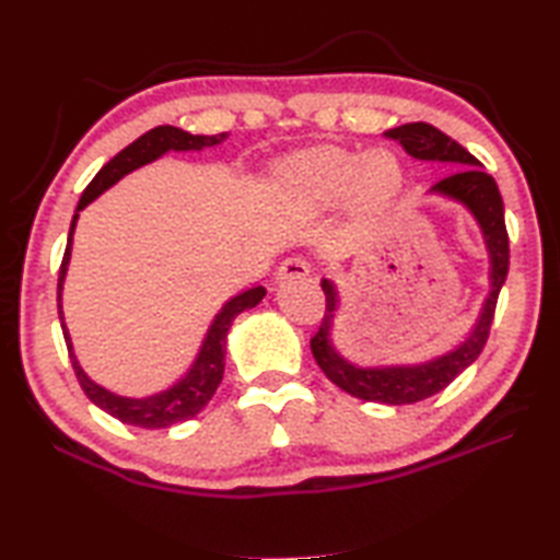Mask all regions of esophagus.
Segmentation results:
<instances>
[{"label":"esophagus","instance_id":"obj_1","mask_svg":"<svg viewBox=\"0 0 560 560\" xmlns=\"http://www.w3.org/2000/svg\"><path fill=\"white\" fill-rule=\"evenodd\" d=\"M311 273V264L303 257H289L281 261V267L277 271V281H291V279H306Z\"/></svg>","mask_w":560,"mask_h":560}]
</instances>
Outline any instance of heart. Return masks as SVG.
<instances>
[{"mask_svg": "<svg viewBox=\"0 0 560 560\" xmlns=\"http://www.w3.org/2000/svg\"><path fill=\"white\" fill-rule=\"evenodd\" d=\"M283 186L311 208H330L348 198L352 210L374 212L399 196L404 166L386 149L362 156L340 147H313L283 166Z\"/></svg>", "mask_w": 560, "mask_h": 560, "instance_id": "obj_1", "label": "heart"}]
</instances>
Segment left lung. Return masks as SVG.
Here are the masks:
<instances>
[{
  "label": "left lung",
  "mask_w": 560,
  "mask_h": 560,
  "mask_svg": "<svg viewBox=\"0 0 560 560\" xmlns=\"http://www.w3.org/2000/svg\"><path fill=\"white\" fill-rule=\"evenodd\" d=\"M386 137L399 141L406 154L413 159L455 168L451 176L435 183L429 196L457 202V206L470 212L482 232L487 259H490V273H487L490 291H487L472 328L467 330L455 348L433 354L431 360L411 364H358L345 358L332 340L335 318L340 313V291L335 287V281H320L325 291V315L318 332L311 340V352L318 368L335 386H340L342 392L358 396L362 401L401 406L429 399V396L443 392L457 374L480 358L487 335H490L497 296L504 287L506 271H510V237H506L504 228V202L500 188L470 151L463 149L448 135H443L441 129L429 125V121H411V125L394 127L386 131Z\"/></svg>",
  "instance_id": "left-lung-1"
}]
</instances>
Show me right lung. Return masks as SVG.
Instances as JSON below:
<instances>
[{
  "mask_svg": "<svg viewBox=\"0 0 560 560\" xmlns=\"http://www.w3.org/2000/svg\"><path fill=\"white\" fill-rule=\"evenodd\" d=\"M225 139L228 135L202 137V135H190V131H183L171 125L154 127L151 131H147V135H141L137 141H131L127 149H121L115 159H109L107 164L97 171V176L90 180V186L83 190V196H80L73 222H70L68 247L63 254V264H60V271H58L60 328H63V338L68 345L70 362H73L75 377L80 386H83V392L88 394V399L95 406H100L103 411H107L109 416H115V419H119L121 423L139 425V429H168V425L188 421L206 409L208 401L212 399V394H215V389L222 382V374H225V350H228V332L232 328V320H235L242 311L257 306V303L267 296V289L252 287L247 291H240L237 296H232L230 301H225V306H222L215 313V318H212L206 338H202L196 360H192L188 372L171 386H166V389L149 396L115 394L105 389L103 384H97L95 380L88 377L83 364H80L75 358L73 340H70L66 315H63V283H66V273L70 264V252H73V235H75L78 218L90 202L103 196L105 190H109L115 183H119L127 174H131V171L151 164V161L161 159L164 154H168V151H200L208 147H218Z\"/></svg>",
  "mask_w": 560,
  "mask_h": 560,
  "instance_id": "obj_1",
  "label": "right lung"
}]
</instances>
